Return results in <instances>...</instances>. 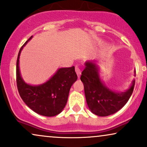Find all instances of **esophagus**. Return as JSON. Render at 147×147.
Returning <instances> with one entry per match:
<instances>
[{"label": "esophagus", "instance_id": "34e87169", "mask_svg": "<svg viewBox=\"0 0 147 147\" xmlns=\"http://www.w3.org/2000/svg\"><path fill=\"white\" fill-rule=\"evenodd\" d=\"M75 71H76V72L78 76V78H80V75H81V70L80 69L78 66H76Z\"/></svg>", "mask_w": 147, "mask_h": 147}]
</instances>
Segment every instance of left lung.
I'll return each instance as SVG.
<instances>
[{
	"label": "left lung",
	"instance_id": "left-lung-1",
	"mask_svg": "<svg viewBox=\"0 0 147 147\" xmlns=\"http://www.w3.org/2000/svg\"><path fill=\"white\" fill-rule=\"evenodd\" d=\"M80 80L84 84L88 108L99 117L109 116L121 110L131 97L136 82L134 80L129 89L124 93L112 91L101 82L97 66L91 62L86 63Z\"/></svg>",
	"mask_w": 147,
	"mask_h": 147
}]
</instances>
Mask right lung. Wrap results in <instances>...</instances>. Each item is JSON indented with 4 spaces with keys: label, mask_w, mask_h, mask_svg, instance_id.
<instances>
[{
    "label": "right lung",
    "mask_w": 147,
    "mask_h": 147,
    "mask_svg": "<svg viewBox=\"0 0 147 147\" xmlns=\"http://www.w3.org/2000/svg\"><path fill=\"white\" fill-rule=\"evenodd\" d=\"M30 37L21 47L16 63V83L18 92L24 102L39 115L54 117L62 112L67 101L69 93L78 76L74 66L61 68L48 82L39 86L27 84L22 79L19 70L21 50Z\"/></svg>",
    "instance_id": "obj_1"
}]
</instances>
